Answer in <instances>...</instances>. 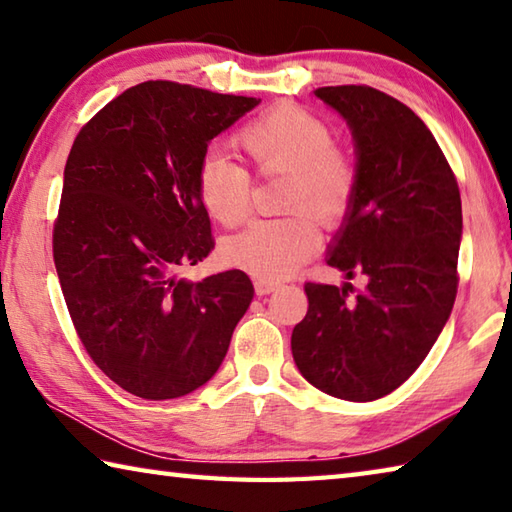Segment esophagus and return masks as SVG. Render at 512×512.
I'll use <instances>...</instances> for the list:
<instances>
[{
  "mask_svg": "<svg viewBox=\"0 0 512 512\" xmlns=\"http://www.w3.org/2000/svg\"><path fill=\"white\" fill-rule=\"evenodd\" d=\"M277 288H282V282H279V279H264V277L255 279L257 295H270V293H275Z\"/></svg>",
  "mask_w": 512,
  "mask_h": 512,
  "instance_id": "esophagus-1",
  "label": "esophagus"
}]
</instances>
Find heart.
Here are the masks:
<instances>
[{
    "instance_id": "b5f03b06",
    "label": "heart",
    "mask_w": 512,
    "mask_h": 512,
    "mask_svg": "<svg viewBox=\"0 0 512 512\" xmlns=\"http://www.w3.org/2000/svg\"><path fill=\"white\" fill-rule=\"evenodd\" d=\"M255 173H284L282 206L286 215L257 219L228 239L224 255L233 266L264 279L284 277L315 253L319 224L337 228L353 210L359 188L355 157L335 142V130L322 115L299 104H279L237 130ZM253 175L222 155H208L197 170V197L206 213L226 228L248 217Z\"/></svg>"
}]
</instances>
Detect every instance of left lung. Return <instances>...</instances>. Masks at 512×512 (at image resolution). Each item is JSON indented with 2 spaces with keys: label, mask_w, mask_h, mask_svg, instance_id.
I'll return each instance as SVG.
<instances>
[{
  "label": "left lung",
  "mask_w": 512,
  "mask_h": 512,
  "mask_svg": "<svg viewBox=\"0 0 512 512\" xmlns=\"http://www.w3.org/2000/svg\"><path fill=\"white\" fill-rule=\"evenodd\" d=\"M315 95L346 117L359 188L328 264L362 273L357 295L306 282L308 313L290 348L306 382L346 402L393 393L424 362L457 297L462 197L428 126L406 104L364 84Z\"/></svg>",
  "instance_id": "obj_1"
}]
</instances>
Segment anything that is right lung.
<instances>
[{
	"mask_svg": "<svg viewBox=\"0 0 512 512\" xmlns=\"http://www.w3.org/2000/svg\"><path fill=\"white\" fill-rule=\"evenodd\" d=\"M257 97L150 79L79 130L64 168L53 259L79 342L130 395L175 399L224 362L253 299L244 270L188 282L215 248L197 197L208 142Z\"/></svg>",
	"mask_w": 512,
	"mask_h": 512,
	"instance_id": "right-lung-1",
	"label": "right lung"
}]
</instances>
